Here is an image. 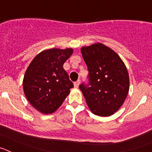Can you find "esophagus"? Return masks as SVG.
Instances as JSON below:
<instances>
[{"instance_id":"1","label":"esophagus","mask_w":152,"mask_h":152,"mask_svg":"<svg viewBox=\"0 0 152 152\" xmlns=\"http://www.w3.org/2000/svg\"><path fill=\"white\" fill-rule=\"evenodd\" d=\"M79 84H80V80H77V81H75L74 83V86H75V88H78Z\"/></svg>"}]
</instances>
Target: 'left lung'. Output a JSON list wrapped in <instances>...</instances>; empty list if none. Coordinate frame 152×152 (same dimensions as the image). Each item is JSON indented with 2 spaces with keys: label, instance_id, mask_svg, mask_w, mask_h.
Here are the masks:
<instances>
[{
  "label": "left lung",
  "instance_id": "left-lung-1",
  "mask_svg": "<svg viewBox=\"0 0 152 152\" xmlns=\"http://www.w3.org/2000/svg\"><path fill=\"white\" fill-rule=\"evenodd\" d=\"M88 74V84L79 88L91 112L110 116L120 108L129 89L126 67L116 52L102 43L81 48Z\"/></svg>",
  "mask_w": 152,
  "mask_h": 152
}]
</instances>
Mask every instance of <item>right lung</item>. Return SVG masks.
<instances>
[{
	"instance_id": "add662e5",
	"label": "right lung",
	"mask_w": 152,
	"mask_h": 152,
	"mask_svg": "<svg viewBox=\"0 0 152 152\" xmlns=\"http://www.w3.org/2000/svg\"><path fill=\"white\" fill-rule=\"evenodd\" d=\"M72 53V49L42 51L26 69L23 81L24 94L31 105L42 113H54L74 88L63 68Z\"/></svg>"
}]
</instances>
